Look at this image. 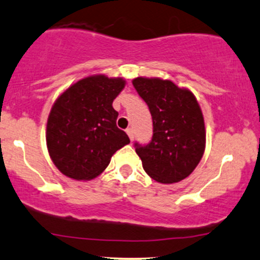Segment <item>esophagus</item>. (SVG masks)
<instances>
[{
	"label": "esophagus",
	"mask_w": 260,
	"mask_h": 260,
	"mask_svg": "<svg viewBox=\"0 0 260 260\" xmlns=\"http://www.w3.org/2000/svg\"><path fill=\"white\" fill-rule=\"evenodd\" d=\"M126 134H127V136H129V138H130L131 141H133V140H134V131H133V129H130V127H129V129H126Z\"/></svg>",
	"instance_id": "esophagus-1"
}]
</instances>
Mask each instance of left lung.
Here are the masks:
<instances>
[{"label": "left lung", "mask_w": 260, "mask_h": 260, "mask_svg": "<svg viewBox=\"0 0 260 260\" xmlns=\"http://www.w3.org/2000/svg\"><path fill=\"white\" fill-rule=\"evenodd\" d=\"M133 84L153 121L150 144H135L145 172L163 184L185 179L199 165L206 144L205 122L197 98L190 89L158 77H136Z\"/></svg>", "instance_id": "1"}]
</instances>
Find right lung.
Masks as SVG:
<instances>
[{"label": "right lung", "instance_id": "right-lung-1", "mask_svg": "<svg viewBox=\"0 0 260 260\" xmlns=\"http://www.w3.org/2000/svg\"><path fill=\"white\" fill-rule=\"evenodd\" d=\"M122 77L87 76L55 101L46 124L51 161L63 176L91 180L109 165L130 139L116 126L113 101L125 87Z\"/></svg>", "mask_w": 260, "mask_h": 260}]
</instances>
